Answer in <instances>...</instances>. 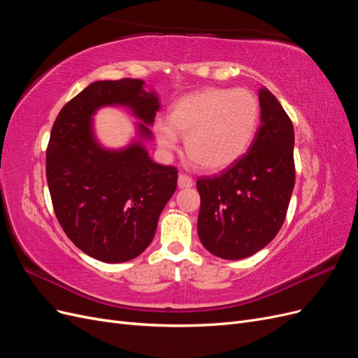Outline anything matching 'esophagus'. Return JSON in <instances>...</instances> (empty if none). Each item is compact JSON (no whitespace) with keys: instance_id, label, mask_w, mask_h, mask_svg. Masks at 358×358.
Here are the masks:
<instances>
[{"instance_id":"1","label":"esophagus","mask_w":358,"mask_h":358,"mask_svg":"<svg viewBox=\"0 0 358 358\" xmlns=\"http://www.w3.org/2000/svg\"><path fill=\"white\" fill-rule=\"evenodd\" d=\"M178 185H179V188H189L194 185V180L191 176L185 175V173H180L178 178Z\"/></svg>"}]
</instances>
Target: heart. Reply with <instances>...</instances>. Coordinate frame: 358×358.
Listing matches in <instances>:
<instances>
[{
  "instance_id": "b5f03b06",
  "label": "heart",
  "mask_w": 358,
  "mask_h": 358,
  "mask_svg": "<svg viewBox=\"0 0 358 358\" xmlns=\"http://www.w3.org/2000/svg\"><path fill=\"white\" fill-rule=\"evenodd\" d=\"M259 119L258 100L246 90L209 88L182 96L167 121L155 122L162 149L178 146L185 136L188 157L206 170H221L239 159L251 145Z\"/></svg>"
}]
</instances>
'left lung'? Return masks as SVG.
Returning a JSON list of instances; mask_svg holds the SVG:
<instances>
[{"label":"left lung","mask_w":358,"mask_h":358,"mask_svg":"<svg viewBox=\"0 0 358 358\" xmlns=\"http://www.w3.org/2000/svg\"><path fill=\"white\" fill-rule=\"evenodd\" d=\"M258 100L262 124L248 152L220 175L197 179L199 237L225 259L246 258L275 239L296 182L291 119L266 88Z\"/></svg>","instance_id":"left-lung-1"}]
</instances>
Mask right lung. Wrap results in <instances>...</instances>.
Segmentation results:
<instances>
[{
	"instance_id": "1",
	"label": "right lung",
	"mask_w": 358,
	"mask_h": 358,
	"mask_svg": "<svg viewBox=\"0 0 358 358\" xmlns=\"http://www.w3.org/2000/svg\"><path fill=\"white\" fill-rule=\"evenodd\" d=\"M127 104L146 124L158 110L143 80H99L71 99L53 122L46 149V178L64 233L90 257L124 263L152 242L159 213L176 191L178 169L161 166L142 145L119 152L101 149L91 116L101 106ZM140 131L149 137L146 125Z\"/></svg>"
}]
</instances>
